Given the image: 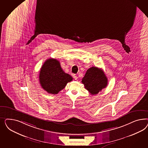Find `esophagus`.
I'll use <instances>...</instances> for the list:
<instances>
[{
  "mask_svg": "<svg viewBox=\"0 0 148 148\" xmlns=\"http://www.w3.org/2000/svg\"><path fill=\"white\" fill-rule=\"evenodd\" d=\"M73 77H74V79L75 80H77V76H76V75H75V74L73 75Z\"/></svg>",
  "mask_w": 148,
  "mask_h": 148,
  "instance_id": "34e87169",
  "label": "esophagus"
}]
</instances>
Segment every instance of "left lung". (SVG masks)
Masks as SVG:
<instances>
[{
	"instance_id": "obj_1",
	"label": "left lung",
	"mask_w": 148,
	"mask_h": 148,
	"mask_svg": "<svg viewBox=\"0 0 148 148\" xmlns=\"http://www.w3.org/2000/svg\"><path fill=\"white\" fill-rule=\"evenodd\" d=\"M81 82L86 89L92 95H94L107 86L108 80L101 69L92 67L87 71Z\"/></svg>"
}]
</instances>
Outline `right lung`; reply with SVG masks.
Returning a JSON list of instances; mask_svg holds the SVG:
<instances>
[{"label": "right lung", "mask_w": 148, "mask_h": 148, "mask_svg": "<svg viewBox=\"0 0 148 148\" xmlns=\"http://www.w3.org/2000/svg\"><path fill=\"white\" fill-rule=\"evenodd\" d=\"M72 80V76L63 71L60 63L55 58L47 60L40 68V84L50 94H58Z\"/></svg>", "instance_id": "obj_1"}]
</instances>
